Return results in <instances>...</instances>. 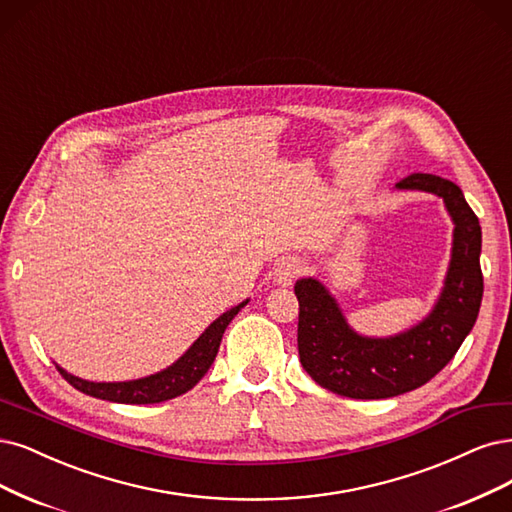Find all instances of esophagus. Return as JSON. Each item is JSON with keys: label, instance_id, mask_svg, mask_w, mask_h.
<instances>
[{"label": "esophagus", "instance_id": "esophagus-1", "mask_svg": "<svg viewBox=\"0 0 512 512\" xmlns=\"http://www.w3.org/2000/svg\"><path fill=\"white\" fill-rule=\"evenodd\" d=\"M305 271V262L301 258L296 256H290V258H284L275 269V284L279 286H290L292 281L301 275Z\"/></svg>", "mask_w": 512, "mask_h": 512}]
</instances>
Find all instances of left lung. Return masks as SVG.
<instances>
[{"mask_svg":"<svg viewBox=\"0 0 512 512\" xmlns=\"http://www.w3.org/2000/svg\"><path fill=\"white\" fill-rule=\"evenodd\" d=\"M396 188L440 197L453 222L445 284L424 320L392 337H364L347 324L320 279L303 277L294 286L303 368L317 385L356 400L392 398L428 383L455 356L481 309V224L460 186L432 173H411Z\"/></svg>","mask_w":512,"mask_h":512,"instance_id":"obj_1","label":"left lung"}]
</instances>
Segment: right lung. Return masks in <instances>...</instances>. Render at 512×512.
<instances>
[{
    "instance_id": "1",
    "label": "right lung",
    "mask_w": 512,
    "mask_h": 512,
    "mask_svg": "<svg viewBox=\"0 0 512 512\" xmlns=\"http://www.w3.org/2000/svg\"><path fill=\"white\" fill-rule=\"evenodd\" d=\"M248 303L250 301H243L237 307L222 313L218 320L211 322L201 337L184 351L182 358L175 360L171 366L158 370L154 375L133 379V381L97 383V381H86L72 373H67V370L61 368L59 364H57V370L69 385H74L76 390L93 398L120 402V404H154V402L171 400L175 396H182L188 390H192V387L205 377L209 366L214 364L218 356L220 341L226 326L233 322V317Z\"/></svg>"
}]
</instances>
